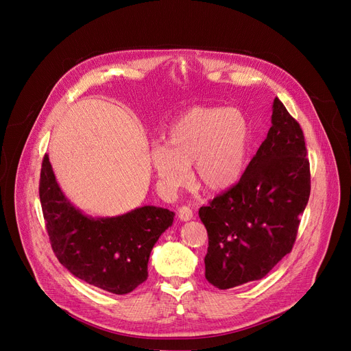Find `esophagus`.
<instances>
[{
    "mask_svg": "<svg viewBox=\"0 0 351 351\" xmlns=\"http://www.w3.org/2000/svg\"><path fill=\"white\" fill-rule=\"evenodd\" d=\"M178 216L183 222H188V220L193 219V210L189 206H180L178 209Z\"/></svg>",
    "mask_w": 351,
    "mask_h": 351,
    "instance_id": "esophagus-1",
    "label": "esophagus"
}]
</instances>
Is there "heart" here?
Wrapping results in <instances>:
<instances>
[{"label": "heart", "instance_id": "b5f03b06", "mask_svg": "<svg viewBox=\"0 0 351 351\" xmlns=\"http://www.w3.org/2000/svg\"><path fill=\"white\" fill-rule=\"evenodd\" d=\"M247 143L249 125L241 110L195 106L171 123L166 145L151 147L149 162L165 193L186 185L192 163L200 185L220 191L241 178Z\"/></svg>", "mask_w": 351, "mask_h": 351}]
</instances>
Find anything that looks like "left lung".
<instances>
[{
    "label": "left lung",
    "mask_w": 351,
    "mask_h": 351,
    "mask_svg": "<svg viewBox=\"0 0 351 351\" xmlns=\"http://www.w3.org/2000/svg\"><path fill=\"white\" fill-rule=\"evenodd\" d=\"M306 155L299 122L274 98L267 136L242 178L199 209L210 285L225 290L261 280L291 252L310 196Z\"/></svg>",
    "instance_id": "1"
}]
</instances>
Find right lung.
Wrapping results in <instances>:
<instances>
[{"instance_id": "right-lung-1", "label": "right lung", "mask_w": 351, "mask_h": 351, "mask_svg": "<svg viewBox=\"0 0 351 351\" xmlns=\"http://www.w3.org/2000/svg\"><path fill=\"white\" fill-rule=\"evenodd\" d=\"M40 200L51 247L75 278L105 291L126 294L147 278V262L175 213L142 206L114 217H90L60 189L48 155L43 159Z\"/></svg>"}]
</instances>
